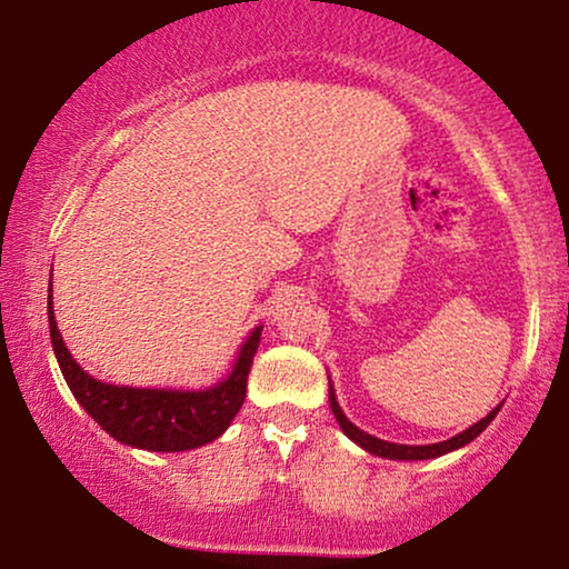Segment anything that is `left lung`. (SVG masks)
Here are the masks:
<instances>
[{
	"label": "left lung",
	"instance_id": "left-lung-1",
	"mask_svg": "<svg viewBox=\"0 0 569 569\" xmlns=\"http://www.w3.org/2000/svg\"><path fill=\"white\" fill-rule=\"evenodd\" d=\"M329 401H331L333 417H337L339 427H341V430H345V435H347L349 440H355L357 446L368 450V453L380 456V458H391V461H425V458H438V456L450 453V450H458V448L469 446V442L477 438V435H481V432L487 430V425L492 422V419L497 417V411H500V407L492 409L485 419H481V422L471 425L469 430L458 432L456 438H450V440L432 442V446H399V442H388V440L372 438V435L362 432L360 427H355L352 422H349V419L345 417V411H341V407L337 403V393H333L331 386H329Z\"/></svg>",
	"mask_w": 569,
	"mask_h": 569
}]
</instances>
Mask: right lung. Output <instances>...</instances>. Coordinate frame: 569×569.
<instances>
[{
	"instance_id": "obj_1",
	"label": "right lung",
	"mask_w": 569,
	"mask_h": 569,
	"mask_svg": "<svg viewBox=\"0 0 569 569\" xmlns=\"http://www.w3.org/2000/svg\"><path fill=\"white\" fill-rule=\"evenodd\" d=\"M49 329L53 355L67 386L82 409L103 427V430L123 446L142 450H162L178 453L207 446L228 430L232 419L246 401V383L251 372L253 355L261 341V326L251 331L246 345L240 347L238 360L230 376L207 391H166V388H129L111 386L92 378L72 360L64 341H61L57 318L51 306L49 287Z\"/></svg>"
}]
</instances>
